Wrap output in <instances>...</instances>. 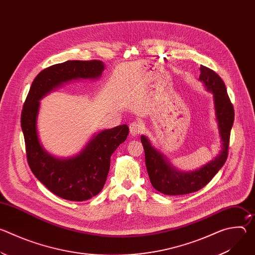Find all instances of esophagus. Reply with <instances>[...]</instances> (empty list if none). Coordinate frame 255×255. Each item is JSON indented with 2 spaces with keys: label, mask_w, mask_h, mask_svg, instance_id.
<instances>
[{
  "label": "esophagus",
  "mask_w": 255,
  "mask_h": 255,
  "mask_svg": "<svg viewBox=\"0 0 255 255\" xmlns=\"http://www.w3.org/2000/svg\"><path fill=\"white\" fill-rule=\"evenodd\" d=\"M129 129H130V133L131 135L133 136H137L139 135L140 133H142L143 131V125L141 122H138V121H135V122H132L129 126Z\"/></svg>",
  "instance_id": "1"
}]
</instances>
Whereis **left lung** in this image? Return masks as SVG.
<instances>
[{
    "instance_id": "8db88e82",
    "label": "left lung",
    "mask_w": 255,
    "mask_h": 255,
    "mask_svg": "<svg viewBox=\"0 0 255 255\" xmlns=\"http://www.w3.org/2000/svg\"><path fill=\"white\" fill-rule=\"evenodd\" d=\"M200 80L207 89L212 91L215 100L217 121L219 124L220 135L223 141L222 151L214 160L202 168L192 172H181L174 169L163 156L150 145L145 136H141V142L145 152V164L151 185L158 192L179 196L197 192L208 185L215 174L226 162L230 143V132L234 122V108L227 94L226 86L220 76L213 69L201 65Z\"/></svg>"
}]
</instances>
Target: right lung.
<instances>
[{
	"instance_id": "1",
	"label": "right lung",
	"mask_w": 255,
	"mask_h": 255,
	"mask_svg": "<svg viewBox=\"0 0 255 255\" xmlns=\"http://www.w3.org/2000/svg\"><path fill=\"white\" fill-rule=\"evenodd\" d=\"M100 60H67L44 68L31 85L21 114L28 164L41 183L54 195L67 201L82 202L98 195L106 183L113 152L129 133L128 125L104 130L75 157L57 159L40 145L36 119L39 100L63 83L78 79H96L102 75Z\"/></svg>"
}]
</instances>
